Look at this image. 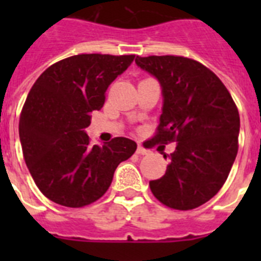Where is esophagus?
<instances>
[{"mask_svg":"<svg viewBox=\"0 0 261 261\" xmlns=\"http://www.w3.org/2000/svg\"><path fill=\"white\" fill-rule=\"evenodd\" d=\"M137 154H140V155H145V154H149V150H146L144 146H141V145H138L137 147V151H136Z\"/></svg>","mask_w":261,"mask_h":261,"instance_id":"1","label":"esophagus"}]
</instances>
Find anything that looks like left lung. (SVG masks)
Returning a JSON list of instances; mask_svg holds the SVG:
<instances>
[{
  "instance_id": "obj_1",
  "label": "left lung",
  "mask_w": 261,
  "mask_h": 261,
  "mask_svg": "<svg viewBox=\"0 0 261 261\" xmlns=\"http://www.w3.org/2000/svg\"><path fill=\"white\" fill-rule=\"evenodd\" d=\"M136 64L159 81L163 93L155 135L145 147L176 142L166 174L149 183L151 192L168 208H197L229 176L238 153V108L222 81L196 60L137 56Z\"/></svg>"
}]
</instances>
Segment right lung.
Instances as JSON below:
<instances>
[{
	"instance_id": "obj_1",
	"label": "right lung",
	"mask_w": 261,
	"mask_h": 261,
	"mask_svg": "<svg viewBox=\"0 0 261 261\" xmlns=\"http://www.w3.org/2000/svg\"><path fill=\"white\" fill-rule=\"evenodd\" d=\"M135 55L82 53L45 69L30 90L19 117L26 165L40 192L56 204L82 208L107 192L120 162L137 144L115 137L90 145V114L106 102V90Z\"/></svg>"
}]
</instances>
